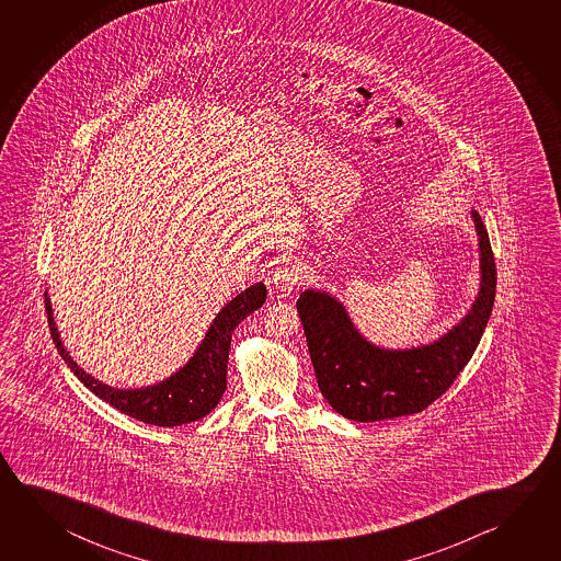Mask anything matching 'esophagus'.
Returning <instances> with one entry per match:
<instances>
[{"instance_id":"1","label":"esophagus","mask_w":561,"mask_h":561,"mask_svg":"<svg viewBox=\"0 0 561 561\" xmlns=\"http://www.w3.org/2000/svg\"><path fill=\"white\" fill-rule=\"evenodd\" d=\"M305 279L304 267L295 262H284L282 266H277L272 276H270V284L272 287L279 291V294H289L295 285L301 284Z\"/></svg>"}]
</instances>
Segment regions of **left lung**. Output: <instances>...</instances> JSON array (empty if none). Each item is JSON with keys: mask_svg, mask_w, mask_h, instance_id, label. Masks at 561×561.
I'll use <instances>...</instances> for the list:
<instances>
[{"mask_svg": "<svg viewBox=\"0 0 561 561\" xmlns=\"http://www.w3.org/2000/svg\"><path fill=\"white\" fill-rule=\"evenodd\" d=\"M472 220L481 250V289L461 323L439 341L388 351L354 329L343 304L307 289L297 299L314 376L334 412L354 422H382L425 410L449 390L471 360L489 323L496 294V264L489 232L477 210Z\"/></svg>", "mask_w": 561, "mask_h": 561, "instance_id": "obj_1", "label": "left lung"}]
</instances>
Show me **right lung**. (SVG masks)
<instances>
[{
  "label": "right lung",
  "instance_id": "1",
  "mask_svg": "<svg viewBox=\"0 0 561 561\" xmlns=\"http://www.w3.org/2000/svg\"><path fill=\"white\" fill-rule=\"evenodd\" d=\"M266 295L264 284L250 285L247 291L238 294L215 317L197 353L193 354V358L179 373L169 376L163 382L139 388V390L138 388L118 390L84 373L60 343L47 294H45V309H47L50 334L57 351L90 392L96 393L100 400H104L112 408H116L134 420L159 425V427H173V425L197 422L217 408L222 393L227 390L228 351H230L232 333L248 314L254 313L257 307L264 305Z\"/></svg>",
  "mask_w": 561,
  "mask_h": 561
}]
</instances>
